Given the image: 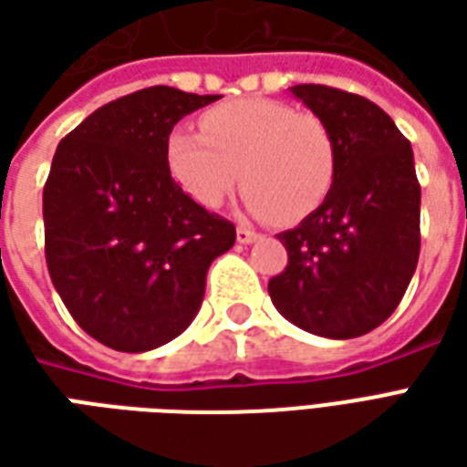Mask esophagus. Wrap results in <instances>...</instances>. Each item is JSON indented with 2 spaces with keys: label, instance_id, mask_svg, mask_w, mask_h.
Masks as SVG:
<instances>
[{
  "label": "esophagus",
  "instance_id": "1",
  "mask_svg": "<svg viewBox=\"0 0 467 467\" xmlns=\"http://www.w3.org/2000/svg\"><path fill=\"white\" fill-rule=\"evenodd\" d=\"M260 234L250 230V227H237V243L240 244H253Z\"/></svg>",
  "mask_w": 467,
  "mask_h": 467
}]
</instances>
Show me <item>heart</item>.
Listing matches in <instances>:
<instances>
[{"mask_svg": "<svg viewBox=\"0 0 467 467\" xmlns=\"http://www.w3.org/2000/svg\"><path fill=\"white\" fill-rule=\"evenodd\" d=\"M202 130H172L167 160L180 187L204 207H220L240 180L250 213L293 224L333 190L337 144L320 117L275 99H234L210 109Z\"/></svg>", "mask_w": 467, "mask_h": 467, "instance_id": "b5f03b06", "label": "heart"}]
</instances>
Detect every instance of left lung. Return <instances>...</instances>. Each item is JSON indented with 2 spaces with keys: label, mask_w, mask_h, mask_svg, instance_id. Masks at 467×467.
Instances as JSON below:
<instances>
[{
  "label": "left lung",
  "mask_w": 467,
  "mask_h": 467,
  "mask_svg": "<svg viewBox=\"0 0 467 467\" xmlns=\"http://www.w3.org/2000/svg\"><path fill=\"white\" fill-rule=\"evenodd\" d=\"M337 144L325 202L280 233L285 273L267 293L285 320L307 333L350 340L392 315L420 254V184L410 142L380 107L325 85L290 87Z\"/></svg>",
  "instance_id": "left-lung-1"
}]
</instances>
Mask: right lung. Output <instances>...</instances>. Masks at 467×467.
Returning a JSON list of instances; mask_svg holds the SVG:
<instances>
[{
    "label": "right lung",
    "mask_w": 467,
    "mask_h": 467,
    "mask_svg": "<svg viewBox=\"0 0 467 467\" xmlns=\"http://www.w3.org/2000/svg\"><path fill=\"white\" fill-rule=\"evenodd\" d=\"M220 95L147 87L99 107L59 142L47 177L49 277L77 325L107 348L147 352L187 330L234 224L174 182L167 140Z\"/></svg>",
    "instance_id": "add662e5"
}]
</instances>
